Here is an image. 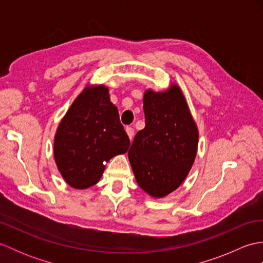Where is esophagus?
I'll use <instances>...</instances> for the list:
<instances>
[{
  "label": "esophagus",
  "instance_id": "34e87169",
  "mask_svg": "<svg viewBox=\"0 0 263 263\" xmlns=\"http://www.w3.org/2000/svg\"><path fill=\"white\" fill-rule=\"evenodd\" d=\"M125 131H126V135L128 136V139H130V140L132 141V139H133V136H135V130H133L132 127H130V126H127L126 128H125Z\"/></svg>",
  "mask_w": 263,
  "mask_h": 263
}]
</instances>
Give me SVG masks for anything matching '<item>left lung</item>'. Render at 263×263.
Returning a JSON list of instances; mask_svg holds the SVG:
<instances>
[{
  "label": "left lung",
  "instance_id": "left-lung-1",
  "mask_svg": "<svg viewBox=\"0 0 263 263\" xmlns=\"http://www.w3.org/2000/svg\"><path fill=\"white\" fill-rule=\"evenodd\" d=\"M146 126L128 150L138 185L154 198H164L181 185L198 152L199 132L182 89L172 83L165 91L143 95Z\"/></svg>",
  "mask_w": 263,
  "mask_h": 263
}]
</instances>
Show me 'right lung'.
<instances>
[{"instance_id": "obj_1", "label": "right lung", "mask_w": 263, "mask_h": 263, "mask_svg": "<svg viewBox=\"0 0 263 263\" xmlns=\"http://www.w3.org/2000/svg\"><path fill=\"white\" fill-rule=\"evenodd\" d=\"M130 147L119 109L104 85L88 86L61 120L54 138V159L71 187L88 189L102 177L106 163Z\"/></svg>"}]
</instances>
